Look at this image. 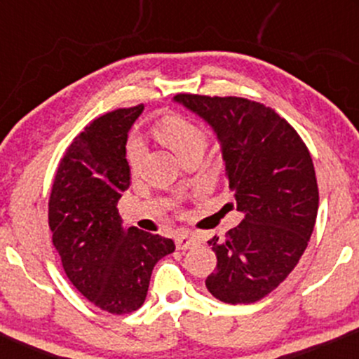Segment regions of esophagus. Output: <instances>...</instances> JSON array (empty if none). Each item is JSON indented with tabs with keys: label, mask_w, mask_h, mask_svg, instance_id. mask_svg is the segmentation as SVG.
Listing matches in <instances>:
<instances>
[{
	"label": "esophagus",
	"mask_w": 359,
	"mask_h": 359,
	"mask_svg": "<svg viewBox=\"0 0 359 359\" xmlns=\"http://www.w3.org/2000/svg\"><path fill=\"white\" fill-rule=\"evenodd\" d=\"M197 243H199L197 241V238L194 236V234H189V233L180 234V236L175 240L177 250H189V248H192V246H196Z\"/></svg>",
	"instance_id": "34e87169"
}]
</instances>
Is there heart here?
<instances>
[{
	"label": "heart",
	"instance_id": "obj_1",
	"mask_svg": "<svg viewBox=\"0 0 359 359\" xmlns=\"http://www.w3.org/2000/svg\"><path fill=\"white\" fill-rule=\"evenodd\" d=\"M158 137L167 147H170L175 151V155L180 160L189 154H194V151H204L205 143H208V137H205L203 128L197 126L191 119L179 116L163 119L158 125ZM142 140L131 138L130 143H128V158H130V162L135 165L142 158Z\"/></svg>",
	"mask_w": 359,
	"mask_h": 359
}]
</instances>
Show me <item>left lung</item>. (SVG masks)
I'll list each match as a JSON object with an SVG mask.
<instances>
[{"label":"left lung","instance_id":"1","mask_svg":"<svg viewBox=\"0 0 359 359\" xmlns=\"http://www.w3.org/2000/svg\"><path fill=\"white\" fill-rule=\"evenodd\" d=\"M212 128L243 221L214 236L217 266L205 287L226 304L266 297L295 269L314 231L319 191L307 147L271 108L243 97L177 94Z\"/></svg>","mask_w":359,"mask_h":359}]
</instances>
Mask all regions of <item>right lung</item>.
<instances>
[{"mask_svg":"<svg viewBox=\"0 0 359 359\" xmlns=\"http://www.w3.org/2000/svg\"><path fill=\"white\" fill-rule=\"evenodd\" d=\"M145 106L97 118L71 143L57 168L48 226L65 275L94 306L128 314L143 306L155 263L170 238L123 226L118 201L130 187L128 131Z\"/></svg>","mask_w":359,"mask_h":359,"instance_id":"right-lung-1","label":"right lung"}]
</instances>
